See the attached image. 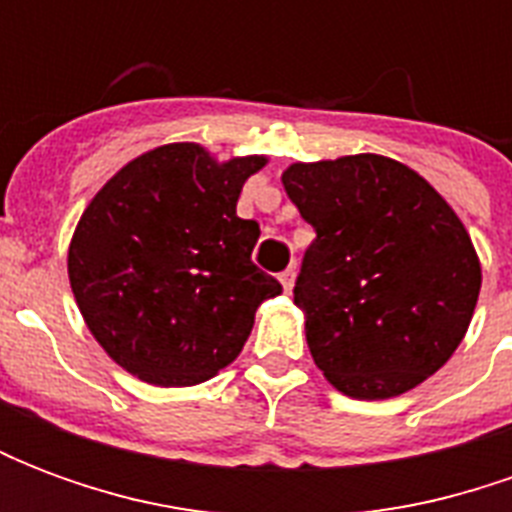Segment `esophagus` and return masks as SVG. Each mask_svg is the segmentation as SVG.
Segmentation results:
<instances>
[{"label": "esophagus", "instance_id": "34e87169", "mask_svg": "<svg viewBox=\"0 0 512 512\" xmlns=\"http://www.w3.org/2000/svg\"><path fill=\"white\" fill-rule=\"evenodd\" d=\"M279 282H282L285 293H290V290H293V282H296V268H285V271L279 274Z\"/></svg>", "mask_w": 512, "mask_h": 512}]
</instances>
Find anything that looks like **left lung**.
Returning <instances> with one entry per match:
<instances>
[{
    "label": "left lung",
    "mask_w": 512,
    "mask_h": 512,
    "mask_svg": "<svg viewBox=\"0 0 512 512\" xmlns=\"http://www.w3.org/2000/svg\"><path fill=\"white\" fill-rule=\"evenodd\" d=\"M282 186L315 230L293 301L329 384L384 400L433 376L461 345L483 282L444 197L373 153L290 164Z\"/></svg>",
    "instance_id": "left-lung-1"
}]
</instances>
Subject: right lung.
<instances>
[{
  "label": "right lung",
  "instance_id": "right-lung-1",
  "mask_svg": "<svg viewBox=\"0 0 512 512\" xmlns=\"http://www.w3.org/2000/svg\"><path fill=\"white\" fill-rule=\"evenodd\" d=\"M263 156L219 164L191 142L142 153L98 191L68 249L87 329L128 373L194 386L241 354L257 307L282 293L252 263L255 219L235 213Z\"/></svg>",
  "mask_w": 512,
  "mask_h": 512
}]
</instances>
